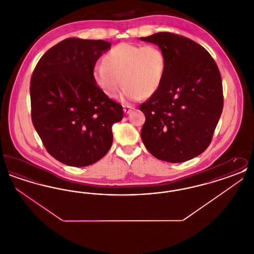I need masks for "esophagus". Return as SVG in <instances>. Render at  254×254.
<instances>
[{"mask_svg": "<svg viewBox=\"0 0 254 254\" xmlns=\"http://www.w3.org/2000/svg\"><path fill=\"white\" fill-rule=\"evenodd\" d=\"M134 109L133 107H129V106H124V112L126 114H128L132 109Z\"/></svg>", "mask_w": 254, "mask_h": 254, "instance_id": "34e87169", "label": "esophagus"}]
</instances>
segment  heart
Here are the masks:
<instances>
[{
    "label": "heart",
    "instance_id": "obj_1",
    "mask_svg": "<svg viewBox=\"0 0 254 254\" xmlns=\"http://www.w3.org/2000/svg\"><path fill=\"white\" fill-rule=\"evenodd\" d=\"M165 71L166 57L162 49L153 45L121 43L109 50L104 61L97 62L92 74L96 85L108 96H117L123 81L124 99L135 101L153 95Z\"/></svg>",
    "mask_w": 254,
    "mask_h": 254
}]
</instances>
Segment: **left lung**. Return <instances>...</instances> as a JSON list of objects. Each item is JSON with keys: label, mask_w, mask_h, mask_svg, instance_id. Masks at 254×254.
Returning a JSON list of instances; mask_svg holds the SVG:
<instances>
[{"label": "left lung", "mask_w": 254, "mask_h": 254, "mask_svg": "<svg viewBox=\"0 0 254 254\" xmlns=\"http://www.w3.org/2000/svg\"><path fill=\"white\" fill-rule=\"evenodd\" d=\"M140 39L158 46L166 57L162 84L140 106L145 116L142 141L159 160L189 161L207 148L222 114L217 64L202 46L187 37L158 32Z\"/></svg>", "instance_id": "left-lung-1"}]
</instances>
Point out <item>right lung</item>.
<instances>
[{"label": "right lung", "mask_w": 254, "mask_h": 254, "mask_svg": "<svg viewBox=\"0 0 254 254\" xmlns=\"http://www.w3.org/2000/svg\"><path fill=\"white\" fill-rule=\"evenodd\" d=\"M111 44L68 38L39 60L30 80L31 119L49 154L71 167H86L112 145L121 105L96 85L93 66Z\"/></svg>", "instance_id": "1"}]
</instances>
